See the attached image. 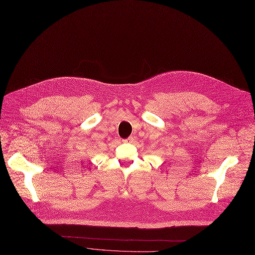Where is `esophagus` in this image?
<instances>
[{
    "instance_id": "obj_1",
    "label": "esophagus",
    "mask_w": 255,
    "mask_h": 255,
    "mask_svg": "<svg viewBox=\"0 0 255 255\" xmlns=\"http://www.w3.org/2000/svg\"><path fill=\"white\" fill-rule=\"evenodd\" d=\"M123 141H124V142H133V141H134V137L130 136V137H128V138H126V139H124Z\"/></svg>"
}]
</instances>
